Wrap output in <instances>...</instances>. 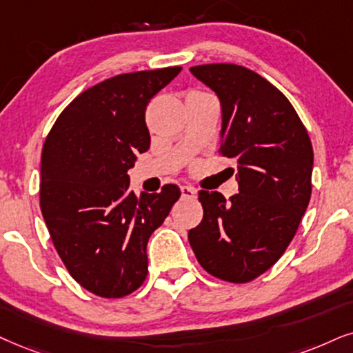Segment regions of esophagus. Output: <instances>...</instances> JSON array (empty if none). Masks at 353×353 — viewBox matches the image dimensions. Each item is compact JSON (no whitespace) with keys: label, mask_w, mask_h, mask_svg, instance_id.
Returning a JSON list of instances; mask_svg holds the SVG:
<instances>
[{"label":"esophagus","mask_w":353,"mask_h":353,"mask_svg":"<svg viewBox=\"0 0 353 353\" xmlns=\"http://www.w3.org/2000/svg\"><path fill=\"white\" fill-rule=\"evenodd\" d=\"M181 194L184 199H195V195H197V190L194 189V187L190 185H182L181 187Z\"/></svg>","instance_id":"esophagus-1"}]
</instances>
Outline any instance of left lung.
<instances>
[{
  "label": "left lung",
  "instance_id": "8db88e82",
  "mask_svg": "<svg viewBox=\"0 0 353 353\" xmlns=\"http://www.w3.org/2000/svg\"><path fill=\"white\" fill-rule=\"evenodd\" d=\"M220 99L221 153L234 159L239 194L200 190L203 218L189 231L208 274L233 283L256 279L282 257L311 199L313 146L275 86L239 65L192 66Z\"/></svg>",
  "mask_w": 353,
  "mask_h": 353
}]
</instances>
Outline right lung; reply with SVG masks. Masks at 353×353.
Masks as SVG:
<instances>
[{"mask_svg": "<svg viewBox=\"0 0 353 353\" xmlns=\"http://www.w3.org/2000/svg\"><path fill=\"white\" fill-rule=\"evenodd\" d=\"M181 66L119 74L86 89L48 133L40 158V210L77 282L104 298L135 292L148 274L146 244L181 197L130 187L128 169L150 148L145 110Z\"/></svg>", "mask_w": 353, "mask_h": 353, "instance_id": "add662e5", "label": "right lung"}]
</instances>
